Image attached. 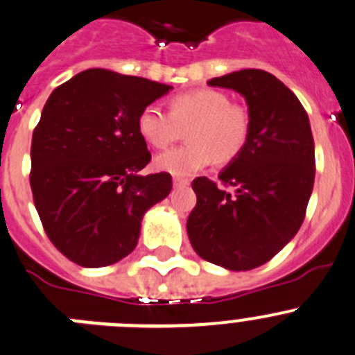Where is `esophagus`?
<instances>
[{"instance_id": "1", "label": "esophagus", "mask_w": 355, "mask_h": 355, "mask_svg": "<svg viewBox=\"0 0 355 355\" xmlns=\"http://www.w3.org/2000/svg\"><path fill=\"white\" fill-rule=\"evenodd\" d=\"M188 184H190V180H187V178H178V175L174 178V187L175 188H178V187H188Z\"/></svg>"}]
</instances>
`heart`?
Segmentation results:
<instances>
[{
	"label": "heart",
	"mask_w": 355,
	"mask_h": 355,
	"mask_svg": "<svg viewBox=\"0 0 355 355\" xmlns=\"http://www.w3.org/2000/svg\"><path fill=\"white\" fill-rule=\"evenodd\" d=\"M137 129L158 150L180 139L188 129V144L155 158L158 171L188 178L212 160L225 165L241 157L251 137V113L242 104L232 103L221 90L197 89L171 97L168 111L144 107L137 116Z\"/></svg>",
	"instance_id": "b5f03b06"
}]
</instances>
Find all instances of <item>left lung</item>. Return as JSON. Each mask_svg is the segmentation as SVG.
<instances>
[{
  "instance_id": "1",
  "label": "left lung",
  "mask_w": 355,
  "mask_h": 355,
  "mask_svg": "<svg viewBox=\"0 0 355 355\" xmlns=\"http://www.w3.org/2000/svg\"><path fill=\"white\" fill-rule=\"evenodd\" d=\"M209 85L245 97L251 137L219 174L225 188L205 175L193 180L197 205L188 216V237L205 261L252 270L281 251L305 219L315 178L309 114L281 80L263 69L235 71Z\"/></svg>"
}]
</instances>
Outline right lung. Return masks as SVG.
Listing matches in <instances>:
<instances>
[{"mask_svg":"<svg viewBox=\"0 0 355 355\" xmlns=\"http://www.w3.org/2000/svg\"><path fill=\"white\" fill-rule=\"evenodd\" d=\"M171 85L87 69L50 94L31 143L33 190L45 234L73 263L107 266L134 251L144 212L172 190L151 160L137 116Z\"/></svg>","mask_w":355,"mask_h":355,"instance_id":"obj_1","label":"right lung"}]
</instances>
